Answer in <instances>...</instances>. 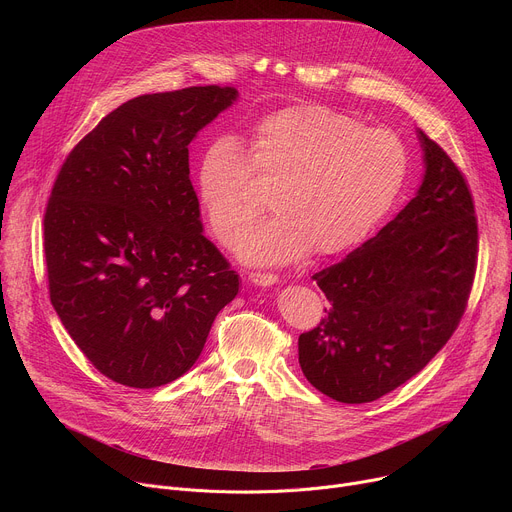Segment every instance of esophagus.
Returning a JSON list of instances; mask_svg holds the SVG:
<instances>
[{
  "instance_id": "esophagus-1",
  "label": "esophagus",
  "mask_w": 512,
  "mask_h": 512,
  "mask_svg": "<svg viewBox=\"0 0 512 512\" xmlns=\"http://www.w3.org/2000/svg\"><path fill=\"white\" fill-rule=\"evenodd\" d=\"M249 279H251L255 285H273V283L279 281L277 275H273V273H261V271H251V273H249Z\"/></svg>"
}]
</instances>
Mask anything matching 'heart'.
I'll return each instance as SVG.
<instances>
[{"instance_id": "b5f03b06", "label": "heart", "mask_w": 512, "mask_h": 512, "mask_svg": "<svg viewBox=\"0 0 512 512\" xmlns=\"http://www.w3.org/2000/svg\"><path fill=\"white\" fill-rule=\"evenodd\" d=\"M407 174L409 152L391 129H367L324 105H298L257 121L245 150L235 137L212 139L198 162L196 194L212 235L231 245L267 204L258 185L273 188L277 214L247 229L237 251L251 263L281 265L367 241Z\"/></svg>"}]
</instances>
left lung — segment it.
Segmentation results:
<instances>
[{
  "mask_svg": "<svg viewBox=\"0 0 512 512\" xmlns=\"http://www.w3.org/2000/svg\"><path fill=\"white\" fill-rule=\"evenodd\" d=\"M417 196L373 239L314 279L330 308L300 334L306 379L340 403L395 391L458 328L478 263V221L462 170L423 131Z\"/></svg>",
  "mask_w": 512,
  "mask_h": 512,
  "instance_id": "left-lung-1",
  "label": "left lung"
}]
</instances>
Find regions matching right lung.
Wrapping results in <instances>:
<instances>
[{
	"label": "right lung",
	"mask_w": 512,
	"mask_h": 512,
	"mask_svg": "<svg viewBox=\"0 0 512 512\" xmlns=\"http://www.w3.org/2000/svg\"><path fill=\"white\" fill-rule=\"evenodd\" d=\"M233 87L141 95L60 166L44 212L50 302L107 379L154 389L182 377L239 275L204 235L188 145Z\"/></svg>",
	"instance_id": "obj_1"
}]
</instances>
